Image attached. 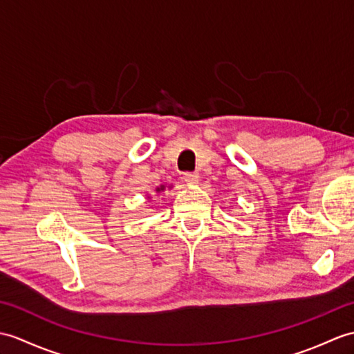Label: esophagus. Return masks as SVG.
I'll use <instances>...</instances> for the list:
<instances>
[{
	"instance_id": "esophagus-1",
	"label": "esophagus",
	"mask_w": 354,
	"mask_h": 354,
	"mask_svg": "<svg viewBox=\"0 0 354 354\" xmlns=\"http://www.w3.org/2000/svg\"><path fill=\"white\" fill-rule=\"evenodd\" d=\"M184 180H185V184L193 185V184H197L199 176H197L196 174H192V171H187V174H184Z\"/></svg>"
}]
</instances>
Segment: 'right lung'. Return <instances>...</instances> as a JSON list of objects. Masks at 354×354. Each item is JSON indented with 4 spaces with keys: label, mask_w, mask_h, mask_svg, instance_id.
<instances>
[{
    "label": "right lung",
    "mask_w": 354,
    "mask_h": 354,
    "mask_svg": "<svg viewBox=\"0 0 354 354\" xmlns=\"http://www.w3.org/2000/svg\"><path fill=\"white\" fill-rule=\"evenodd\" d=\"M161 190H164V185H161V187L157 188V192H161Z\"/></svg>",
    "instance_id": "add662e5"
}]
</instances>
